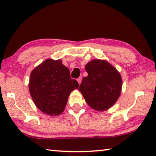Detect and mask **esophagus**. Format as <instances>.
<instances>
[{"instance_id": "esophagus-1", "label": "esophagus", "mask_w": 156, "mask_h": 156, "mask_svg": "<svg viewBox=\"0 0 156 156\" xmlns=\"http://www.w3.org/2000/svg\"><path fill=\"white\" fill-rule=\"evenodd\" d=\"M77 80H78V84H80V83L82 82V77H79V78L77 79Z\"/></svg>"}]
</instances>
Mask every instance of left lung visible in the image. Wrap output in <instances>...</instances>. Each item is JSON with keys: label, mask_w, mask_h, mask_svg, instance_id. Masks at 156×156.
<instances>
[{"label": "left lung", "mask_w": 156, "mask_h": 156, "mask_svg": "<svg viewBox=\"0 0 156 156\" xmlns=\"http://www.w3.org/2000/svg\"><path fill=\"white\" fill-rule=\"evenodd\" d=\"M88 72L79 87L87 103L96 111H105L118 100L122 88L121 75L108 62L93 59L85 66Z\"/></svg>", "instance_id": "obj_1"}]
</instances>
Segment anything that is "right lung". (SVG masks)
<instances>
[{"mask_svg": "<svg viewBox=\"0 0 156 156\" xmlns=\"http://www.w3.org/2000/svg\"><path fill=\"white\" fill-rule=\"evenodd\" d=\"M78 86L62 60L48 59L32 71L29 88L39 110L54 116L64 111L69 94Z\"/></svg>", "mask_w": 156, "mask_h": 156, "instance_id": "obj_1", "label": "right lung"}]
</instances>
